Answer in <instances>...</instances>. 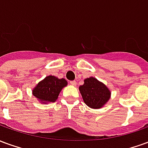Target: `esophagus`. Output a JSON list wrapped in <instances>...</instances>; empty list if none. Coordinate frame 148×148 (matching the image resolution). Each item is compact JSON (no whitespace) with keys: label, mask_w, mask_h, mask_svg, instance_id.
<instances>
[{"label":"esophagus","mask_w":148,"mask_h":148,"mask_svg":"<svg viewBox=\"0 0 148 148\" xmlns=\"http://www.w3.org/2000/svg\"><path fill=\"white\" fill-rule=\"evenodd\" d=\"M70 83H71V86H75L77 85V82H76L75 81H71Z\"/></svg>","instance_id":"34e87169"}]
</instances>
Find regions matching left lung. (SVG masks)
<instances>
[{"instance_id":"obj_1","label":"left lung","mask_w":148,"mask_h":148,"mask_svg":"<svg viewBox=\"0 0 148 148\" xmlns=\"http://www.w3.org/2000/svg\"><path fill=\"white\" fill-rule=\"evenodd\" d=\"M79 91L85 104L91 109L102 108L111 97L109 88L93 77L86 78L83 85L79 86Z\"/></svg>"}]
</instances>
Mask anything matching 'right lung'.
<instances>
[{
  "label": "right lung",
  "mask_w": 148,
  "mask_h": 148,
  "mask_svg": "<svg viewBox=\"0 0 148 148\" xmlns=\"http://www.w3.org/2000/svg\"><path fill=\"white\" fill-rule=\"evenodd\" d=\"M67 86L65 78L49 75L40 81L32 90V94L40 103L47 105L56 101L62 90Z\"/></svg>",
  "instance_id": "obj_1"
}]
</instances>
